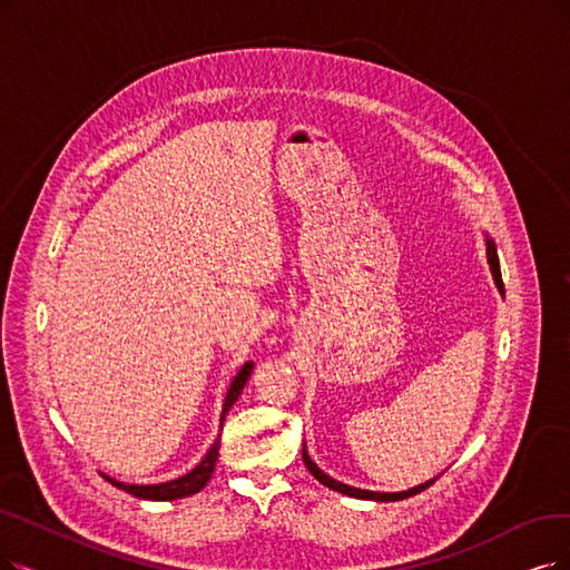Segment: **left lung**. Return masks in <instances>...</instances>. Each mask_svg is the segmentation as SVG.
<instances>
[{
	"instance_id": "1",
	"label": "left lung",
	"mask_w": 570,
	"mask_h": 570,
	"mask_svg": "<svg viewBox=\"0 0 570 570\" xmlns=\"http://www.w3.org/2000/svg\"><path fill=\"white\" fill-rule=\"evenodd\" d=\"M487 257H489V266H491V273H493V283L498 287L500 294H505V287H503V278H500V264H498V255H495V243L491 240V236L487 234ZM302 456H304V465L308 468V472L315 476L317 482L325 484L327 489L332 491H338L344 495H351V498H360V500H376V503H393V500H404V498H412L421 491H425L430 484H435L438 476H432V480L409 489V491H397V493H383V491H367V489H357V487H348L344 482H336L332 480V476L327 472H323L321 468H317L311 456H308V449H306V442H304V449H302Z\"/></svg>"
}]
</instances>
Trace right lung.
Masks as SVG:
<instances>
[{"label": "right lung", "instance_id": "right-lung-1", "mask_svg": "<svg viewBox=\"0 0 570 570\" xmlns=\"http://www.w3.org/2000/svg\"><path fill=\"white\" fill-rule=\"evenodd\" d=\"M249 374H253V362H245L243 367L238 370V374L234 376L229 391H226V397H224V404H222V416H219V428L224 425L226 421V414H229V409L236 404L238 395L243 393L245 383L249 379ZM217 456H219V435L215 440V444L208 449L206 456H203V461L187 474L177 476V480H170V482H164V484H126V482H119L114 480V476L105 474V480L117 487V489H124L126 493L135 495V498H142V500H177V498H187V495H194L198 493L203 487H206L210 482V476L215 472V463H217Z\"/></svg>", "mask_w": 570, "mask_h": 570}]
</instances>
